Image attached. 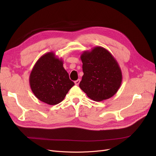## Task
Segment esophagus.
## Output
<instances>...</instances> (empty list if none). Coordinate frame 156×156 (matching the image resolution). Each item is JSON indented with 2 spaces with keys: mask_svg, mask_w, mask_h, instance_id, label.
Wrapping results in <instances>:
<instances>
[{
  "mask_svg": "<svg viewBox=\"0 0 156 156\" xmlns=\"http://www.w3.org/2000/svg\"><path fill=\"white\" fill-rule=\"evenodd\" d=\"M80 81H81V80H80V79H77V80H76V81H75L74 83H75V84H76V85H78V84H79V83H80Z\"/></svg>",
  "mask_w": 156,
  "mask_h": 156,
  "instance_id": "obj_1",
  "label": "esophagus"
}]
</instances>
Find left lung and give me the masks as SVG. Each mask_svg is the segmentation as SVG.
I'll return each mask as SVG.
<instances>
[{
    "label": "left lung",
    "instance_id": "obj_1",
    "mask_svg": "<svg viewBox=\"0 0 156 156\" xmlns=\"http://www.w3.org/2000/svg\"><path fill=\"white\" fill-rule=\"evenodd\" d=\"M84 75L79 87L87 96L96 101L112 97L122 81V71L116 60L102 47H94L81 55Z\"/></svg>",
    "mask_w": 156,
    "mask_h": 156
}]
</instances>
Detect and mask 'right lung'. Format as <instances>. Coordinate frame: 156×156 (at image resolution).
I'll return each instance as SVG.
<instances>
[{"label":"right lung","mask_w":156,"mask_h":156,"mask_svg":"<svg viewBox=\"0 0 156 156\" xmlns=\"http://www.w3.org/2000/svg\"><path fill=\"white\" fill-rule=\"evenodd\" d=\"M30 88L42 102L54 105L62 101L74 83L63 67L62 58L53 52L42 55L37 60L29 77Z\"/></svg>","instance_id":"add662e5"}]
</instances>
